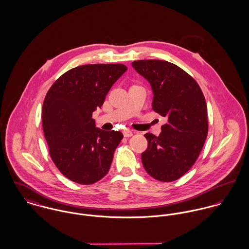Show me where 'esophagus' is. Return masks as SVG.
Returning a JSON list of instances; mask_svg holds the SVG:
<instances>
[{
  "instance_id": "esophagus-1",
  "label": "esophagus",
  "mask_w": 249,
  "mask_h": 249,
  "mask_svg": "<svg viewBox=\"0 0 249 249\" xmlns=\"http://www.w3.org/2000/svg\"><path fill=\"white\" fill-rule=\"evenodd\" d=\"M124 137H131L132 135H133V132L131 131V130H128V129H125V130H124Z\"/></svg>"
}]
</instances>
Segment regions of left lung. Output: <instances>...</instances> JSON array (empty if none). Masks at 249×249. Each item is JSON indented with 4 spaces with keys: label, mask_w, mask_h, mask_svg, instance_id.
Returning a JSON list of instances; mask_svg holds the SVG:
<instances>
[{
    "label": "left lung",
    "mask_w": 249,
    "mask_h": 249,
    "mask_svg": "<svg viewBox=\"0 0 249 249\" xmlns=\"http://www.w3.org/2000/svg\"><path fill=\"white\" fill-rule=\"evenodd\" d=\"M131 65L151 86L152 109L168 119L159 136L144 134L147 148L142 153V166L151 178L175 181L193 167L206 140L205 98L196 81L171 62L146 59Z\"/></svg>",
    "instance_id": "8db88e82"
}]
</instances>
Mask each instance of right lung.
Segmentation results:
<instances>
[{"instance_id": "right-lung-1", "label": "right lung", "mask_w": 249, "mask_h": 249, "mask_svg": "<svg viewBox=\"0 0 249 249\" xmlns=\"http://www.w3.org/2000/svg\"><path fill=\"white\" fill-rule=\"evenodd\" d=\"M127 70L123 64H88L63 73L48 91L42 124L50 155L61 174L90 185L110 169L120 131L98 128L92 114L101 108L112 85Z\"/></svg>"}]
</instances>
